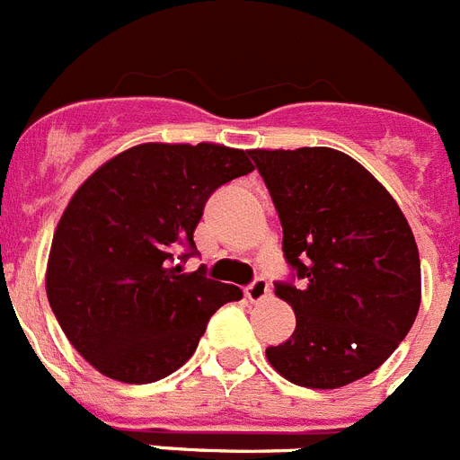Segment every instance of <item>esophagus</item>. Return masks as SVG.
<instances>
[{
	"label": "esophagus",
	"instance_id": "34e87169",
	"mask_svg": "<svg viewBox=\"0 0 460 460\" xmlns=\"http://www.w3.org/2000/svg\"><path fill=\"white\" fill-rule=\"evenodd\" d=\"M244 296L249 297L251 302H261L270 296V284L265 279H256L253 284H249L244 288Z\"/></svg>",
	"mask_w": 460,
	"mask_h": 460
}]
</instances>
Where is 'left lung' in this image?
Listing matches in <instances>:
<instances>
[{"label": "left lung", "mask_w": 460, "mask_h": 460, "mask_svg": "<svg viewBox=\"0 0 460 460\" xmlns=\"http://www.w3.org/2000/svg\"><path fill=\"white\" fill-rule=\"evenodd\" d=\"M284 227L300 284L274 293L296 331L268 360L288 382L340 388L375 372L405 340L421 305V261L398 202L335 148H251Z\"/></svg>", "instance_id": "obj_1"}]
</instances>
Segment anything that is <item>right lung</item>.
Wrapping results in <instances>:
<instances>
[{
	"instance_id": "add662e5",
	"label": "right lung",
	"mask_w": 460,
	"mask_h": 460,
	"mask_svg": "<svg viewBox=\"0 0 460 460\" xmlns=\"http://www.w3.org/2000/svg\"><path fill=\"white\" fill-rule=\"evenodd\" d=\"M249 172L242 148L148 141L78 186L55 227L46 296L97 372L158 382L195 353L216 309L242 300L237 286L183 272L181 261L211 192Z\"/></svg>"
}]
</instances>
